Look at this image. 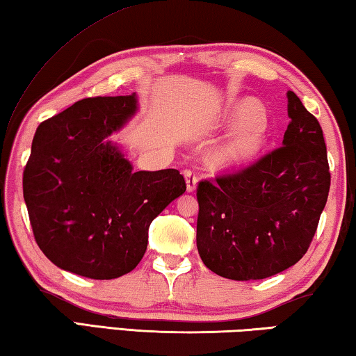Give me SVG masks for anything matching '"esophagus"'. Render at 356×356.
<instances>
[{"label": "esophagus", "mask_w": 356, "mask_h": 356, "mask_svg": "<svg viewBox=\"0 0 356 356\" xmlns=\"http://www.w3.org/2000/svg\"><path fill=\"white\" fill-rule=\"evenodd\" d=\"M184 176H185V180H186V190H188L190 193L196 190V185H197V176L196 172L193 170H185L184 171Z\"/></svg>", "instance_id": "34e87169"}]
</instances>
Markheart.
I'll list each match as a JSON object with an SVG mask.
<instances>
[{
	"instance_id": "1",
	"label": "heart",
	"mask_w": 356,
	"mask_h": 356,
	"mask_svg": "<svg viewBox=\"0 0 356 356\" xmlns=\"http://www.w3.org/2000/svg\"><path fill=\"white\" fill-rule=\"evenodd\" d=\"M227 122L237 125L213 149L212 161L218 168H237L259 154L268 138V119L256 100L246 99L232 105L227 111Z\"/></svg>"
}]
</instances>
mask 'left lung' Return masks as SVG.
<instances>
[{"label":"left lung","mask_w":356,"mask_h":356,"mask_svg":"<svg viewBox=\"0 0 356 356\" xmlns=\"http://www.w3.org/2000/svg\"><path fill=\"white\" fill-rule=\"evenodd\" d=\"M282 146L243 170L201 180L196 245L227 280H264L297 264L314 237L330 191L323 131L297 94Z\"/></svg>","instance_id":"left-lung-1"}]
</instances>
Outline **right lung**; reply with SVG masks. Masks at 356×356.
<instances>
[{"label":"right lung","instance_id":"1","mask_svg":"<svg viewBox=\"0 0 356 356\" xmlns=\"http://www.w3.org/2000/svg\"><path fill=\"white\" fill-rule=\"evenodd\" d=\"M136 108V94L89 97L35 130L23 197L35 242L59 268L91 280L131 272L150 222L186 190L177 170L134 172L108 140Z\"/></svg>","mask_w":356,"mask_h":356}]
</instances>
